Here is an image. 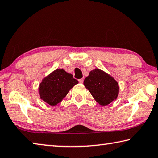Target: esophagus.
I'll list each match as a JSON object with an SVG mask.
<instances>
[{"label":"esophagus","mask_w":158,"mask_h":158,"mask_svg":"<svg viewBox=\"0 0 158 158\" xmlns=\"http://www.w3.org/2000/svg\"><path fill=\"white\" fill-rule=\"evenodd\" d=\"M78 81H79L80 83H83L84 80H83V78H81V79H79V80H78Z\"/></svg>","instance_id":"34e87169"}]
</instances>
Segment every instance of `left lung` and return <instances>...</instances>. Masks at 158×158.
<instances>
[{
  "instance_id": "obj_1",
  "label": "left lung",
  "mask_w": 158,
  "mask_h": 158,
  "mask_svg": "<svg viewBox=\"0 0 158 158\" xmlns=\"http://www.w3.org/2000/svg\"><path fill=\"white\" fill-rule=\"evenodd\" d=\"M83 83L101 106H107L118 98L120 88L118 82L110 75L99 69L90 71Z\"/></svg>"
}]
</instances>
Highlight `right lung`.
I'll list each match as a JSON object with an SVG mask.
<instances>
[{
  "instance_id": "obj_1",
  "label": "right lung",
  "mask_w": 158,
  "mask_h": 158,
  "mask_svg": "<svg viewBox=\"0 0 158 158\" xmlns=\"http://www.w3.org/2000/svg\"><path fill=\"white\" fill-rule=\"evenodd\" d=\"M78 83L73 75L64 69H56L44 77L39 84L40 98L49 105L54 106L60 103L70 89Z\"/></svg>"
}]
</instances>
